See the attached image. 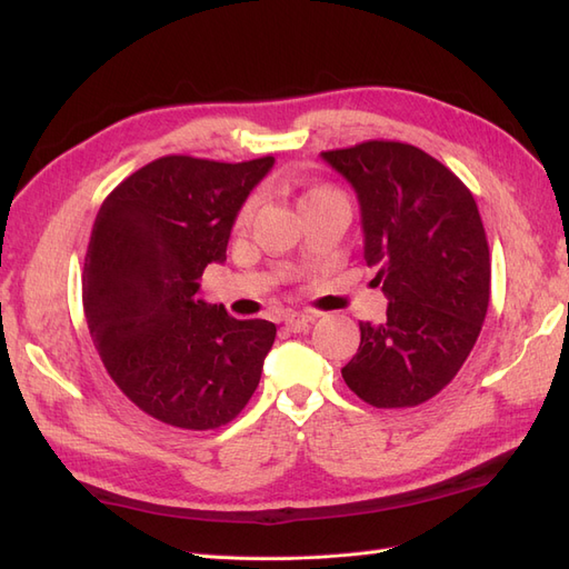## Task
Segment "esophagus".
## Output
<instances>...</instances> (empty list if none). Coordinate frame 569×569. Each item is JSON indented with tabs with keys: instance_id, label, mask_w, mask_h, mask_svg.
Here are the masks:
<instances>
[{
	"instance_id": "esophagus-1",
	"label": "esophagus",
	"mask_w": 569,
	"mask_h": 569,
	"mask_svg": "<svg viewBox=\"0 0 569 569\" xmlns=\"http://www.w3.org/2000/svg\"><path fill=\"white\" fill-rule=\"evenodd\" d=\"M316 318L313 316H308V313H289L287 318H284V327L287 330H291V332H301V330H306L308 325H311Z\"/></svg>"
}]
</instances>
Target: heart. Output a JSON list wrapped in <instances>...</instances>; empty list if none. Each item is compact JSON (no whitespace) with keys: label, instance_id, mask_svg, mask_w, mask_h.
<instances>
[{"label":"heart","instance_id":"b5f03b06","mask_svg":"<svg viewBox=\"0 0 569 569\" xmlns=\"http://www.w3.org/2000/svg\"><path fill=\"white\" fill-rule=\"evenodd\" d=\"M335 197H343V194L339 192V189H332V187H313V189H308V192L301 197L299 206H301V209H306V206L325 201V199H335ZM256 201H258L256 197H249V199L242 203V209H239L237 220H249L251 213H253V209H256Z\"/></svg>","mask_w":569,"mask_h":569}]
</instances>
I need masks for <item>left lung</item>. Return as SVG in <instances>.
<instances>
[{
  "label": "left lung",
  "instance_id": "8db88e82",
  "mask_svg": "<svg viewBox=\"0 0 569 569\" xmlns=\"http://www.w3.org/2000/svg\"><path fill=\"white\" fill-rule=\"evenodd\" d=\"M322 159L356 189L366 261L389 299L382 325L358 322L341 377L375 408L420 406L458 375L487 318L491 258L475 197L406 142L368 140Z\"/></svg>",
  "mask_w": 569,
  "mask_h": 569
}]
</instances>
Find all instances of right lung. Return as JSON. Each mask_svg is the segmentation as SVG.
Listing matches in <instances>:
<instances>
[{"mask_svg":"<svg viewBox=\"0 0 569 569\" xmlns=\"http://www.w3.org/2000/svg\"><path fill=\"white\" fill-rule=\"evenodd\" d=\"M272 163L170 153L134 170L97 213L84 320L116 387L166 425H228L261 380L278 327L203 303L197 280L226 261L232 222Z\"/></svg>","mask_w":569,"mask_h":569,"instance_id":"add662e5","label":"right lung"}]
</instances>
